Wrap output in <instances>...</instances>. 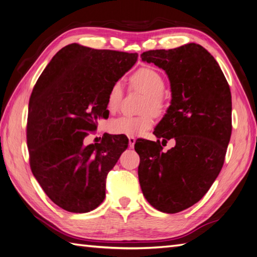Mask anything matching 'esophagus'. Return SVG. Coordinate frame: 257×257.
Listing matches in <instances>:
<instances>
[{"instance_id":"1","label":"esophagus","mask_w":257,"mask_h":257,"mask_svg":"<svg viewBox=\"0 0 257 257\" xmlns=\"http://www.w3.org/2000/svg\"><path fill=\"white\" fill-rule=\"evenodd\" d=\"M128 140H129V147L130 148H134L135 147V143H136V138H135V137H128Z\"/></svg>"}]
</instances>
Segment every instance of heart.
I'll return each instance as SVG.
<instances>
[{"instance_id": "obj_1", "label": "heart", "mask_w": 257, "mask_h": 257, "mask_svg": "<svg viewBox=\"0 0 257 257\" xmlns=\"http://www.w3.org/2000/svg\"><path fill=\"white\" fill-rule=\"evenodd\" d=\"M131 86L146 94L142 104V111H148L139 116H122L114 119L109 123L111 134L127 137L141 136L153 126V114H162L165 108L163 91L165 82L158 71L152 68H140L130 77ZM123 96V88L120 82H115L109 88L106 98V108L116 112L120 107Z\"/></svg>"}]
</instances>
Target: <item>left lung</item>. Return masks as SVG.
I'll use <instances>...</instances> for the list:
<instances>
[{"label": "left lung", "instance_id": "obj_1", "mask_svg": "<svg viewBox=\"0 0 257 257\" xmlns=\"http://www.w3.org/2000/svg\"><path fill=\"white\" fill-rule=\"evenodd\" d=\"M141 58L165 71L172 99L154 129L159 140L136 141L140 186L152 207L176 213L198 202L222 169L232 131L230 87L200 45L149 50ZM160 139H174L176 147L163 153Z\"/></svg>", "mask_w": 257, "mask_h": 257}]
</instances>
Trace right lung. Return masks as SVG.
Listing matches in <instances>:
<instances>
[{
    "instance_id": "obj_1",
    "label": "right lung",
    "mask_w": 257,
    "mask_h": 257,
    "mask_svg": "<svg viewBox=\"0 0 257 257\" xmlns=\"http://www.w3.org/2000/svg\"><path fill=\"white\" fill-rule=\"evenodd\" d=\"M138 55L71 44L59 50L36 82L27 119L29 163L47 196L62 209L84 213L105 199L106 177L128 148L124 136L85 137L108 118L110 86Z\"/></svg>"
}]
</instances>
